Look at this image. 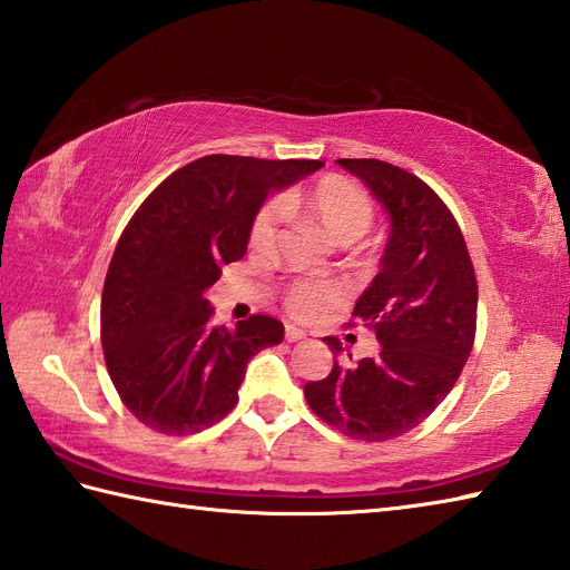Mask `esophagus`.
I'll return each mask as SVG.
<instances>
[{
	"mask_svg": "<svg viewBox=\"0 0 570 570\" xmlns=\"http://www.w3.org/2000/svg\"><path fill=\"white\" fill-rule=\"evenodd\" d=\"M284 335H286L288 343H298V341H304V337H306V331H301V328H296V325L288 323Z\"/></svg>",
	"mask_w": 570,
	"mask_h": 570,
	"instance_id": "obj_1",
	"label": "esophagus"
}]
</instances>
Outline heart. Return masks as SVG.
I'll list each match as a JSON object with an SVG mask.
<instances>
[{
    "instance_id": "b5f03b06",
    "label": "heart",
    "mask_w": 570,
    "mask_h": 570,
    "mask_svg": "<svg viewBox=\"0 0 570 570\" xmlns=\"http://www.w3.org/2000/svg\"><path fill=\"white\" fill-rule=\"evenodd\" d=\"M284 210L288 215H304L318 223L331 239L347 245L367 233L372 223V200L365 190L343 176H325L306 188L288 190L282 203H266L257 213L249 229V242L257 249H272ZM343 288L331 282H298L286 294V308L296 318H316L335 301H341Z\"/></svg>"
}]
</instances>
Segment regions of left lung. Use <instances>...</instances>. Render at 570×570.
<instances>
[{"mask_svg":"<svg viewBox=\"0 0 570 570\" xmlns=\"http://www.w3.org/2000/svg\"><path fill=\"white\" fill-rule=\"evenodd\" d=\"M337 164L390 217L380 272L353 311L377 337L380 355L355 365L335 360L304 394L313 414L350 439L390 441L416 429L463 372L475 341V269L453 213L421 178L380 159ZM325 345L343 353L337 337Z\"/></svg>","mask_w":570,"mask_h":570,"instance_id":"1","label":"left lung"}]
</instances>
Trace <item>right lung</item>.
<instances>
[{"label": "right lung", "mask_w": 570, "mask_h": 570, "mask_svg": "<svg viewBox=\"0 0 570 570\" xmlns=\"http://www.w3.org/2000/svg\"><path fill=\"white\" fill-rule=\"evenodd\" d=\"M323 161L213 154L178 168L139 205L107 269L100 325L105 365L144 426L188 435L237 404L247 362L284 341V325L249 316L213 325L205 292L223 264L245 257L249 229L272 190Z\"/></svg>", "instance_id": "obj_1"}]
</instances>
